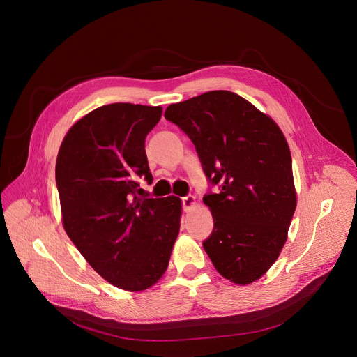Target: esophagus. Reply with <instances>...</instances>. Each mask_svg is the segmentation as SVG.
Wrapping results in <instances>:
<instances>
[{"instance_id":"obj_1","label":"esophagus","mask_w":357,"mask_h":357,"mask_svg":"<svg viewBox=\"0 0 357 357\" xmlns=\"http://www.w3.org/2000/svg\"><path fill=\"white\" fill-rule=\"evenodd\" d=\"M196 205V197L189 195V196H185L182 197V206H183V211L185 212H189L190 209H193Z\"/></svg>"}]
</instances>
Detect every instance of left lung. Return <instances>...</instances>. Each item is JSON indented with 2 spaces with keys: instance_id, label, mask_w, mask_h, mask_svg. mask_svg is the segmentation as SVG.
Returning a JSON list of instances; mask_svg holds the SVG:
<instances>
[{
  "instance_id": "8db88e82",
  "label": "left lung",
  "mask_w": 357,
  "mask_h": 357,
  "mask_svg": "<svg viewBox=\"0 0 357 357\" xmlns=\"http://www.w3.org/2000/svg\"><path fill=\"white\" fill-rule=\"evenodd\" d=\"M165 119L196 146L219 193L203 197L213 233L203 241L226 280L247 285L277 261L288 238L296 192L288 142L277 123L250 101L213 90L171 105Z\"/></svg>"
}]
</instances>
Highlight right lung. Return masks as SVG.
Returning a JSON list of instances; mask_svg holds the SVG:
<instances>
[{
    "mask_svg": "<svg viewBox=\"0 0 357 357\" xmlns=\"http://www.w3.org/2000/svg\"><path fill=\"white\" fill-rule=\"evenodd\" d=\"M162 107L113 103L77 120L56 160L66 234L93 270L124 291H144L168 268L179 234L176 196L138 197V176L152 181L145 137Z\"/></svg>",
    "mask_w": 357,
    "mask_h": 357,
    "instance_id": "obj_1",
    "label": "right lung"
}]
</instances>
